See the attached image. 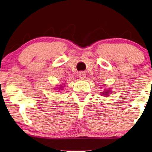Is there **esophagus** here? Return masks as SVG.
Wrapping results in <instances>:
<instances>
[{"label":"esophagus","instance_id":"34e87169","mask_svg":"<svg viewBox=\"0 0 152 152\" xmlns=\"http://www.w3.org/2000/svg\"><path fill=\"white\" fill-rule=\"evenodd\" d=\"M85 77H86V74H85V72H80V73H79V77L80 79H84Z\"/></svg>","mask_w":152,"mask_h":152}]
</instances>
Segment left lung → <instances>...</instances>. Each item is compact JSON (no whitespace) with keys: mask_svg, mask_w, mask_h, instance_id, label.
Returning <instances> with one entry per match:
<instances>
[{"mask_svg":"<svg viewBox=\"0 0 152 152\" xmlns=\"http://www.w3.org/2000/svg\"><path fill=\"white\" fill-rule=\"evenodd\" d=\"M110 90H105L104 91V92L102 93V95H104V96H105V97H107V96H108V95H109V91Z\"/></svg>","mask_w":152,"mask_h":152,"instance_id":"left-lung-1","label":"left lung"}]
</instances>
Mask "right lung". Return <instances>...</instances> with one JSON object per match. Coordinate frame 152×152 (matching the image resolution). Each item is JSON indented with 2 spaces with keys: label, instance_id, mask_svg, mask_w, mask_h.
<instances>
[{
  "label": "right lung",
  "instance_id": "1",
  "mask_svg": "<svg viewBox=\"0 0 152 152\" xmlns=\"http://www.w3.org/2000/svg\"><path fill=\"white\" fill-rule=\"evenodd\" d=\"M59 86H60L59 88V91H60V90H62L61 88H64V86H61V85H60Z\"/></svg>",
  "mask_w": 152,
  "mask_h": 152
}]
</instances>
